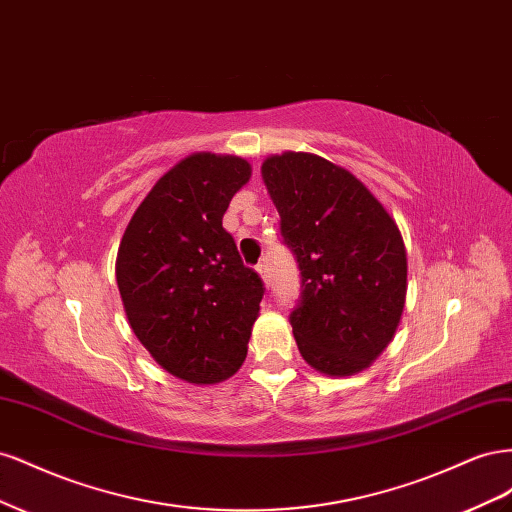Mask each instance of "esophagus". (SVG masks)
Masks as SVG:
<instances>
[{"label":"esophagus","instance_id":"1","mask_svg":"<svg viewBox=\"0 0 512 512\" xmlns=\"http://www.w3.org/2000/svg\"><path fill=\"white\" fill-rule=\"evenodd\" d=\"M256 271L260 273V277H262V280H265V284L269 286V265H267V262H258V265H256Z\"/></svg>","mask_w":512,"mask_h":512}]
</instances>
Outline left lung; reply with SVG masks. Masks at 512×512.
<instances>
[{
  "instance_id": "obj_1",
  "label": "left lung",
  "mask_w": 512,
  "mask_h": 512,
  "mask_svg": "<svg viewBox=\"0 0 512 512\" xmlns=\"http://www.w3.org/2000/svg\"><path fill=\"white\" fill-rule=\"evenodd\" d=\"M262 179L301 271L290 312L301 356L327 376L363 371L404 312L408 262L397 224L359 179L312 153L267 158Z\"/></svg>"
}]
</instances>
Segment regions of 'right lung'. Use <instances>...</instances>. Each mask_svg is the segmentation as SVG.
Wrapping results in <instances>:
<instances>
[{
	"mask_svg": "<svg viewBox=\"0 0 512 512\" xmlns=\"http://www.w3.org/2000/svg\"><path fill=\"white\" fill-rule=\"evenodd\" d=\"M243 158L194 153L153 185L117 254L134 335L168 374L215 384L241 367L265 284L222 226L250 179Z\"/></svg>",
	"mask_w": 512,
	"mask_h": 512,
	"instance_id": "1",
	"label": "right lung"
}]
</instances>
